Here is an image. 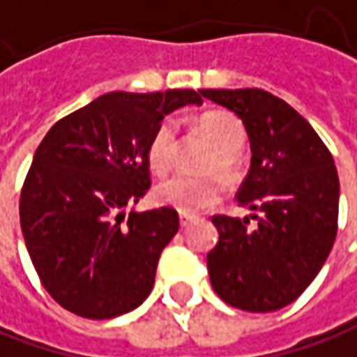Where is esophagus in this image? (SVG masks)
<instances>
[{
    "instance_id": "obj_1",
    "label": "esophagus",
    "mask_w": 357,
    "mask_h": 357,
    "mask_svg": "<svg viewBox=\"0 0 357 357\" xmlns=\"http://www.w3.org/2000/svg\"><path fill=\"white\" fill-rule=\"evenodd\" d=\"M191 222H195V217H193V215H189V213H179V225H181V229H188Z\"/></svg>"
}]
</instances>
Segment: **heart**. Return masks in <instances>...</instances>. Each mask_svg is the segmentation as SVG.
Instances as JSON below:
<instances>
[{"label":"heart","instance_id":"b5f03b06","mask_svg":"<svg viewBox=\"0 0 357 357\" xmlns=\"http://www.w3.org/2000/svg\"><path fill=\"white\" fill-rule=\"evenodd\" d=\"M199 130L215 148L205 162V172H219L225 178H232L238 169L240 148L244 146L246 130L238 117L229 111H207L197 119ZM178 154V125L166 119L154 130L148 144V164L156 174H166ZM154 195L162 205H169L183 213L211 207L222 195V183L217 176L193 178L185 174H176L160 181Z\"/></svg>","mask_w":357,"mask_h":357}]
</instances>
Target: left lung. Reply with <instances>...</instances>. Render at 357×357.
<instances>
[{
	"label": "left lung",
	"instance_id": "8db88e82",
	"mask_svg": "<svg viewBox=\"0 0 357 357\" xmlns=\"http://www.w3.org/2000/svg\"><path fill=\"white\" fill-rule=\"evenodd\" d=\"M199 93L242 121L252 152L236 195L252 215L213 217L219 242L207 254L211 285L242 311L283 309L311 285L336 238L340 183L332 154L295 109L264 89Z\"/></svg>",
	"mask_w": 357,
	"mask_h": 357
}]
</instances>
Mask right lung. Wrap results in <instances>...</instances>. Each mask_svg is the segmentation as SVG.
<instances>
[{
	"label": "right lung",
	"mask_w": 357,
	"mask_h": 357,
	"mask_svg": "<svg viewBox=\"0 0 357 357\" xmlns=\"http://www.w3.org/2000/svg\"><path fill=\"white\" fill-rule=\"evenodd\" d=\"M201 103L193 89L111 91L46 132L19 215L33 266L58 305L101 321L146 301L178 211H126L150 188L154 130L172 111Z\"/></svg>",
	"instance_id": "right-lung-1"
}]
</instances>
